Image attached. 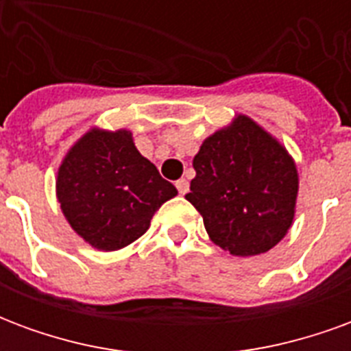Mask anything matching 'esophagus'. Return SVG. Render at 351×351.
I'll return each mask as SVG.
<instances>
[{"instance_id":"esophagus-1","label":"esophagus","mask_w":351,"mask_h":351,"mask_svg":"<svg viewBox=\"0 0 351 351\" xmlns=\"http://www.w3.org/2000/svg\"><path fill=\"white\" fill-rule=\"evenodd\" d=\"M176 190L180 195H186L188 191H190V182L186 180V178H180V180H176Z\"/></svg>"}]
</instances>
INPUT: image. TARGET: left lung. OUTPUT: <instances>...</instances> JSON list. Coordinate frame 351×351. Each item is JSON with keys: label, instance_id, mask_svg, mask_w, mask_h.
Returning <instances> with one entry per match:
<instances>
[{"label": "left lung", "instance_id": "8db88e82", "mask_svg": "<svg viewBox=\"0 0 351 351\" xmlns=\"http://www.w3.org/2000/svg\"><path fill=\"white\" fill-rule=\"evenodd\" d=\"M193 169L186 199L203 216L210 241L229 254H265L291 228L299 190L295 163L248 116L239 114L205 138Z\"/></svg>", "mask_w": 351, "mask_h": 351}]
</instances>
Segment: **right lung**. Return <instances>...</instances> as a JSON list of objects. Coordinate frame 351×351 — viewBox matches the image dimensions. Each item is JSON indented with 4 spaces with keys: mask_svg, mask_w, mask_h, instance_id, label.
I'll return each instance as SVG.
<instances>
[{
    "mask_svg": "<svg viewBox=\"0 0 351 351\" xmlns=\"http://www.w3.org/2000/svg\"><path fill=\"white\" fill-rule=\"evenodd\" d=\"M178 193L141 156L128 130H92L60 165L56 195L77 235L93 248L120 250L150 228L154 213Z\"/></svg>",
    "mask_w": 351,
    "mask_h": 351,
    "instance_id": "obj_1",
    "label": "right lung"
}]
</instances>
